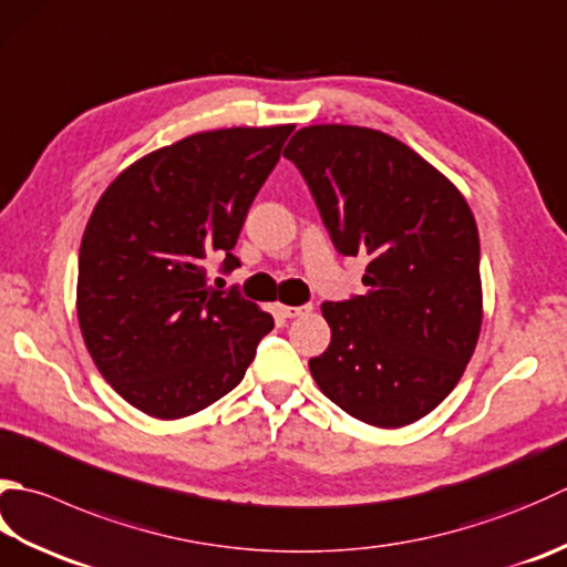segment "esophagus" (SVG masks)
Returning a JSON list of instances; mask_svg holds the SVG:
<instances>
[{
    "instance_id": "1",
    "label": "esophagus",
    "mask_w": 567,
    "mask_h": 567,
    "mask_svg": "<svg viewBox=\"0 0 567 567\" xmlns=\"http://www.w3.org/2000/svg\"><path fill=\"white\" fill-rule=\"evenodd\" d=\"M275 312L280 315V317H285V319H295V317H302V315H307V312H309V307H287V305H280V302H277V305H275Z\"/></svg>"
}]
</instances>
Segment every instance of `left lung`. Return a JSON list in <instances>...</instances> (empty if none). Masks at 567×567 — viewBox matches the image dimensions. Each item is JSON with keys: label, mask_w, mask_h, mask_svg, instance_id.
I'll list each match as a JSON object with an SVG mask.
<instances>
[{"label": "left lung", "mask_w": 567, "mask_h": 567, "mask_svg": "<svg viewBox=\"0 0 567 567\" xmlns=\"http://www.w3.org/2000/svg\"><path fill=\"white\" fill-rule=\"evenodd\" d=\"M341 255H369L365 295L324 302L331 343L309 361L351 417L403 427L462 379L482 329L480 230L445 174L385 132L312 125L285 147Z\"/></svg>", "instance_id": "left-lung-1"}]
</instances>
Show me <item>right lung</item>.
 Segmentation results:
<instances>
[{
  "mask_svg": "<svg viewBox=\"0 0 567 567\" xmlns=\"http://www.w3.org/2000/svg\"><path fill=\"white\" fill-rule=\"evenodd\" d=\"M295 125L198 132L150 152L105 188L78 255V324L103 379L142 413L179 420L236 388L268 312L214 290L204 260L238 268L255 194Z\"/></svg>",
  "mask_w": 567,
  "mask_h": 567,
  "instance_id": "right-lung-1",
  "label": "right lung"
}]
</instances>
